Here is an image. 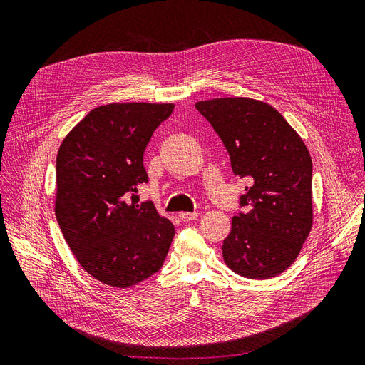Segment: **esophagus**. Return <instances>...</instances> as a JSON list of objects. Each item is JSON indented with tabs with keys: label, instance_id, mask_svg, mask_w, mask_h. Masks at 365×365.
<instances>
[{
	"label": "esophagus",
	"instance_id": "1",
	"mask_svg": "<svg viewBox=\"0 0 365 365\" xmlns=\"http://www.w3.org/2000/svg\"><path fill=\"white\" fill-rule=\"evenodd\" d=\"M196 217H197V213H189V212L180 213V219L184 220V222H190V220H195Z\"/></svg>",
	"mask_w": 365,
	"mask_h": 365
}]
</instances>
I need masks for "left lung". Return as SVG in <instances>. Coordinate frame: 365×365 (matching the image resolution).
Here are the masks:
<instances>
[{
	"mask_svg": "<svg viewBox=\"0 0 365 365\" xmlns=\"http://www.w3.org/2000/svg\"><path fill=\"white\" fill-rule=\"evenodd\" d=\"M230 155L231 169L250 185L231 220L222 254L247 279L288 269L312 228V160L300 135L271 105L247 97L197 102Z\"/></svg>",
	"mask_w": 365,
	"mask_h": 365,
	"instance_id": "1",
	"label": "left lung"
}]
</instances>
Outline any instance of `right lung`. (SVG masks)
Here are the masks:
<instances>
[{
  "mask_svg": "<svg viewBox=\"0 0 365 365\" xmlns=\"http://www.w3.org/2000/svg\"><path fill=\"white\" fill-rule=\"evenodd\" d=\"M172 103L94 108L63 138L56 158V219L77 262L114 288H130L160 271L175 227L152 202L143 155Z\"/></svg>",
  "mask_w": 365,
  "mask_h": 365,
  "instance_id": "right-lung-1",
  "label": "right lung"
}]
</instances>
